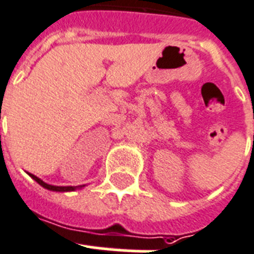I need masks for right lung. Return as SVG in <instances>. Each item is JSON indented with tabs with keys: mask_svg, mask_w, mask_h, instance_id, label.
<instances>
[{
	"mask_svg": "<svg viewBox=\"0 0 254 254\" xmlns=\"http://www.w3.org/2000/svg\"><path fill=\"white\" fill-rule=\"evenodd\" d=\"M28 174V172H27ZM30 175L31 179H34L36 183H38L39 185H41L43 188H45V189H48V190H53V191H74L77 190V189H82L83 187H86V185H79V187H56V185H51V184H47V183H44V181L41 180V179H39L38 176H35V175L32 174H28Z\"/></svg>",
	"mask_w": 254,
	"mask_h": 254,
	"instance_id": "add662e5",
	"label": "right lung"
}]
</instances>
